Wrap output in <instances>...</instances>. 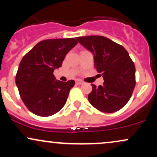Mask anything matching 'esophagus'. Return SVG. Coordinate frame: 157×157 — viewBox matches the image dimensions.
<instances>
[{"label": "esophagus", "mask_w": 157, "mask_h": 157, "mask_svg": "<svg viewBox=\"0 0 157 157\" xmlns=\"http://www.w3.org/2000/svg\"><path fill=\"white\" fill-rule=\"evenodd\" d=\"M83 83V82L82 81H81L80 80H76V85H81Z\"/></svg>", "instance_id": "34e87169"}]
</instances>
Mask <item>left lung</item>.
<instances>
[{"mask_svg": "<svg viewBox=\"0 0 157 157\" xmlns=\"http://www.w3.org/2000/svg\"><path fill=\"white\" fill-rule=\"evenodd\" d=\"M76 39L93 54L95 68L104 79L103 85L98 87L91 84L89 102L102 112L119 111L130 100L136 84V69L128 53L121 45L103 36Z\"/></svg>", "mask_w": 157, "mask_h": 157, "instance_id": "1", "label": "left lung"}]
</instances>
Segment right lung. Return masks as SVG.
<instances>
[{"label":"right lung","instance_id":"right-lung-1","mask_svg":"<svg viewBox=\"0 0 157 157\" xmlns=\"http://www.w3.org/2000/svg\"><path fill=\"white\" fill-rule=\"evenodd\" d=\"M77 44L75 38L48 39L37 44L21 60L15 82L23 103L31 112L48 117L58 112L67 100L73 80H56L53 71Z\"/></svg>","mask_w":157,"mask_h":157}]
</instances>
